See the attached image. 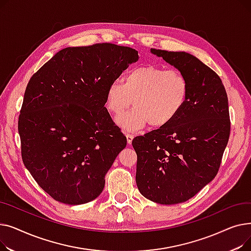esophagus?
<instances>
[{"label": "esophagus", "instance_id": "1", "mask_svg": "<svg viewBox=\"0 0 251 251\" xmlns=\"http://www.w3.org/2000/svg\"><path fill=\"white\" fill-rule=\"evenodd\" d=\"M126 137H127V142H128V144L132 143V140H133V138H134V135H133V134L127 133V134H126Z\"/></svg>", "mask_w": 251, "mask_h": 251}]
</instances>
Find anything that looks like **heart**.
<instances>
[{"instance_id":"1","label":"heart","mask_w":251,"mask_h":251,"mask_svg":"<svg viewBox=\"0 0 251 251\" xmlns=\"http://www.w3.org/2000/svg\"><path fill=\"white\" fill-rule=\"evenodd\" d=\"M189 92L186 76L177 69L154 65L140 66L128 71L123 82L112 81L105 94V107L115 116L131 107L134 110L117 119L129 131H137L149 123L153 128L167 126L182 111Z\"/></svg>"}]
</instances>
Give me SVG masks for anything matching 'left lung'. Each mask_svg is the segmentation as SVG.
Segmentation results:
<instances>
[{
	"label": "left lung",
	"instance_id": "obj_1",
	"mask_svg": "<svg viewBox=\"0 0 251 251\" xmlns=\"http://www.w3.org/2000/svg\"><path fill=\"white\" fill-rule=\"evenodd\" d=\"M151 51L186 76L189 92L172 122L132 140L136 184L148 200L176 204L190 200L218 173L230 136L228 97L219 75L196 57Z\"/></svg>",
	"mask_w": 251,
	"mask_h": 251
}]
</instances>
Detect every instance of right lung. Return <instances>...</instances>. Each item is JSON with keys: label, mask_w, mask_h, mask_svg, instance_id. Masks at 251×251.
Returning <instances> with one entry per match:
<instances>
[{"label": "right lung", "mask_w": 251, "mask_h": 251, "mask_svg": "<svg viewBox=\"0 0 251 251\" xmlns=\"http://www.w3.org/2000/svg\"><path fill=\"white\" fill-rule=\"evenodd\" d=\"M138 51L114 44L66 48L32 75L18 120L23 163L57 201L96 200L127 144L104 107L109 84Z\"/></svg>", "instance_id": "obj_1"}]
</instances>
